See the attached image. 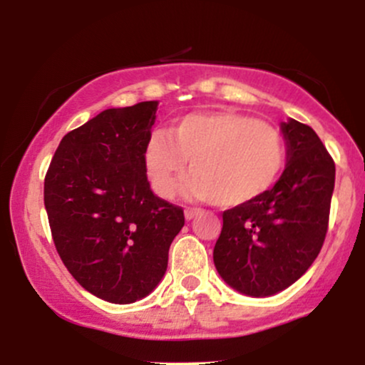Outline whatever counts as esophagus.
Listing matches in <instances>:
<instances>
[{"instance_id": "1", "label": "esophagus", "mask_w": 365, "mask_h": 365, "mask_svg": "<svg viewBox=\"0 0 365 365\" xmlns=\"http://www.w3.org/2000/svg\"><path fill=\"white\" fill-rule=\"evenodd\" d=\"M200 212V209H194V207H187L185 209V217L187 220H192V217H195Z\"/></svg>"}]
</instances>
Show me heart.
Segmentation results:
<instances>
[{
  "mask_svg": "<svg viewBox=\"0 0 365 365\" xmlns=\"http://www.w3.org/2000/svg\"><path fill=\"white\" fill-rule=\"evenodd\" d=\"M190 161L187 192L220 207L255 202L274 187L287 165L283 135L252 115L237 111L190 113L153 132L144 168L158 195L171 197Z\"/></svg>",
  "mask_w": 365,
  "mask_h": 365,
  "instance_id": "b5f03b06",
  "label": "heart"
}]
</instances>
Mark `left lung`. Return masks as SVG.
<instances>
[{
	"label": "left lung",
	"mask_w": 365,
	"mask_h": 365,
	"mask_svg": "<svg viewBox=\"0 0 365 365\" xmlns=\"http://www.w3.org/2000/svg\"><path fill=\"white\" fill-rule=\"evenodd\" d=\"M287 168L255 202L226 209L215 266L230 287L269 297L295 283L321 252L329 223L334 161L317 133L297 120L282 123Z\"/></svg>",
	"instance_id": "obj_1"
}]
</instances>
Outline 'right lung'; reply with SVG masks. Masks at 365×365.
<instances>
[{
    "label": "right lung",
    "mask_w": 365,
    "mask_h": 365,
    "mask_svg": "<svg viewBox=\"0 0 365 365\" xmlns=\"http://www.w3.org/2000/svg\"><path fill=\"white\" fill-rule=\"evenodd\" d=\"M158 101L111 108L63 137L44 178V206L63 264L111 304L149 295L185 225L183 209L154 195L144 148Z\"/></svg>",
    "instance_id": "obj_1"
}]
</instances>
